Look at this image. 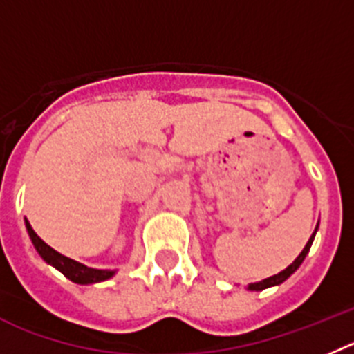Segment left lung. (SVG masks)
Returning <instances> with one entry per match:
<instances>
[{
  "instance_id": "8db88e82",
  "label": "left lung",
  "mask_w": 354,
  "mask_h": 354,
  "mask_svg": "<svg viewBox=\"0 0 354 354\" xmlns=\"http://www.w3.org/2000/svg\"><path fill=\"white\" fill-rule=\"evenodd\" d=\"M316 231H317V227H316ZM316 231L312 232L310 240L307 241V245H305V248H304V250H301L300 256L296 257V259L292 261V264H289V266H288V268L284 270V272L277 273V275L270 277V279L261 280V282H254V284H248V289H250V291H263V289L272 288V286H279V284H282V282H284L286 279H289V277H291L292 273L296 272V270L300 268V264L304 263L305 256H307L308 250H310V245H312V241H314V236H316Z\"/></svg>"
}]
</instances>
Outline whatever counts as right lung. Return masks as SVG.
Listing matches in <instances>:
<instances>
[{
  "label": "right lung",
  "instance_id": "obj_1",
  "mask_svg": "<svg viewBox=\"0 0 354 354\" xmlns=\"http://www.w3.org/2000/svg\"><path fill=\"white\" fill-rule=\"evenodd\" d=\"M26 229L28 232H30V238L31 241H33L35 248H37V252L42 256V259L47 261L49 264H53L54 268H58L66 279H70L72 282H75V284H95V282H102V280H107L114 275V272H109V270L88 268V266H84V264L77 263V261L70 259V257L56 252L53 247H49L42 238L38 236L28 221H26Z\"/></svg>",
  "mask_w": 354,
  "mask_h": 354
}]
</instances>
